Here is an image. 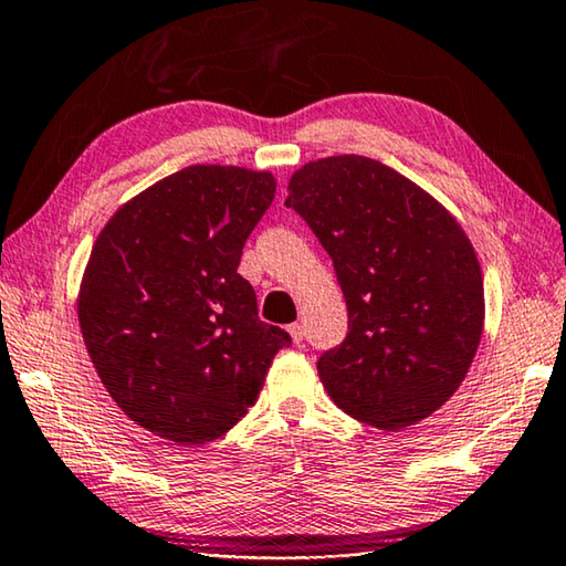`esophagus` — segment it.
I'll use <instances>...</instances> for the list:
<instances>
[{"label": "esophagus", "instance_id": "1", "mask_svg": "<svg viewBox=\"0 0 566 566\" xmlns=\"http://www.w3.org/2000/svg\"><path fill=\"white\" fill-rule=\"evenodd\" d=\"M286 329H290V334H292V342H296V344H300V342L304 339V327H302V324H300V322H294V324H290V327H286Z\"/></svg>", "mask_w": 566, "mask_h": 566}]
</instances>
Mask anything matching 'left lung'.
Masks as SVG:
<instances>
[{
    "instance_id": "1",
    "label": "left lung",
    "mask_w": 566,
    "mask_h": 566,
    "mask_svg": "<svg viewBox=\"0 0 566 566\" xmlns=\"http://www.w3.org/2000/svg\"><path fill=\"white\" fill-rule=\"evenodd\" d=\"M286 207L327 249L349 332L317 371L334 405L397 432L449 401L484 329V282L462 224L429 191L377 159L306 161Z\"/></svg>"
}]
</instances>
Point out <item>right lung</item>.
I'll return each mask as SVG.
<instances>
[{"label": "right lung", "mask_w": 566, "mask_h": 566, "mask_svg": "<svg viewBox=\"0 0 566 566\" xmlns=\"http://www.w3.org/2000/svg\"><path fill=\"white\" fill-rule=\"evenodd\" d=\"M274 189L272 171L191 165L124 202L94 242L80 329L109 397L147 432L185 447L224 437L292 344L237 274Z\"/></svg>", "instance_id": "add662e5"}]
</instances>
